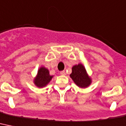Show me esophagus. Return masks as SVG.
Masks as SVG:
<instances>
[{"label":"esophagus","mask_w":126,"mask_h":126,"mask_svg":"<svg viewBox=\"0 0 126 126\" xmlns=\"http://www.w3.org/2000/svg\"><path fill=\"white\" fill-rule=\"evenodd\" d=\"M60 74H61V75L65 76V74H66V72H65V70H62V71H61V72H60Z\"/></svg>","instance_id":"obj_1"}]
</instances>
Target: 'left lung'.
<instances>
[{
	"mask_svg": "<svg viewBox=\"0 0 126 126\" xmlns=\"http://www.w3.org/2000/svg\"><path fill=\"white\" fill-rule=\"evenodd\" d=\"M70 76L76 85L81 88L87 87L92 82L91 78L87 73L86 69L81 63L73 66Z\"/></svg>",
	"mask_w": 126,
	"mask_h": 126,
	"instance_id": "left-lung-1",
	"label": "left lung"
}]
</instances>
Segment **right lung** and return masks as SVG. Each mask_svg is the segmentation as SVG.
<instances>
[{"instance_id": "right-lung-1", "label": "right lung", "mask_w": 126, "mask_h": 126, "mask_svg": "<svg viewBox=\"0 0 126 126\" xmlns=\"http://www.w3.org/2000/svg\"><path fill=\"white\" fill-rule=\"evenodd\" d=\"M52 78L53 76H50L49 74V70L45 67L41 66L38 70L37 74L33 82L37 87L41 88L45 87L50 81Z\"/></svg>"}]
</instances>
